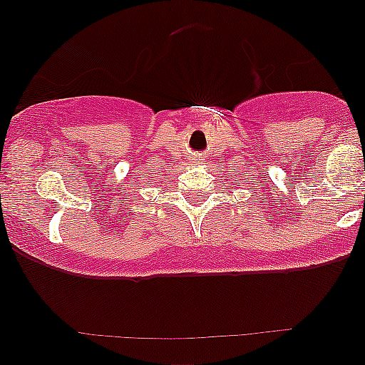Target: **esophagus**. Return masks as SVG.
Returning <instances> with one entry per match:
<instances>
[{"mask_svg": "<svg viewBox=\"0 0 365 365\" xmlns=\"http://www.w3.org/2000/svg\"><path fill=\"white\" fill-rule=\"evenodd\" d=\"M194 163H200V158H194Z\"/></svg>", "mask_w": 365, "mask_h": 365, "instance_id": "obj_1", "label": "esophagus"}]
</instances>
